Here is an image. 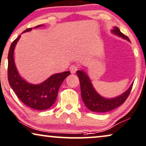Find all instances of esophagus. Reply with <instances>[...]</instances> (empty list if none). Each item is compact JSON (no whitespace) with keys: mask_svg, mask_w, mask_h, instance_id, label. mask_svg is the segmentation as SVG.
<instances>
[{"mask_svg":"<svg viewBox=\"0 0 146 146\" xmlns=\"http://www.w3.org/2000/svg\"><path fill=\"white\" fill-rule=\"evenodd\" d=\"M78 69H79V67L76 65H72L70 66L69 67V70L71 73H75Z\"/></svg>","mask_w":146,"mask_h":146,"instance_id":"34e87169","label":"esophagus"}]
</instances>
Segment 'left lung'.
<instances>
[{
	"label": "left lung",
	"instance_id": "1",
	"mask_svg": "<svg viewBox=\"0 0 146 146\" xmlns=\"http://www.w3.org/2000/svg\"><path fill=\"white\" fill-rule=\"evenodd\" d=\"M111 32L120 37L129 40V38L122 33L117 27H114V29L111 31ZM77 75L80 81L82 100L85 106L93 112H108L121 106L127 100L133 84V83H132L129 88L121 96L116 97L115 98L107 99L103 98L100 94H98L93 87L88 75L83 70L77 71Z\"/></svg>",
	"mask_w": 146,
	"mask_h": 146
}]
</instances>
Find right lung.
<instances>
[{
  "instance_id": "add662e5",
  "label": "right lung",
  "mask_w": 146,
  "mask_h": 146,
  "mask_svg": "<svg viewBox=\"0 0 146 146\" xmlns=\"http://www.w3.org/2000/svg\"><path fill=\"white\" fill-rule=\"evenodd\" d=\"M42 25L35 27H39ZM32 28L27 29L23 32H28ZM19 36L11 44L8 55V80L13 90L23 104L29 108L37 110H47L53 106L57 100L59 87L70 75L69 71L56 73L51 75L40 84L33 85L27 82L19 74L15 64L14 49L20 38Z\"/></svg>"
}]
</instances>
